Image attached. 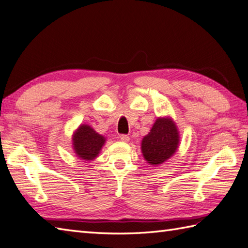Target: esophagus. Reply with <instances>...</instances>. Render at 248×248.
Here are the masks:
<instances>
[{"instance_id":"34e87169","label":"esophagus","mask_w":248,"mask_h":248,"mask_svg":"<svg viewBox=\"0 0 248 248\" xmlns=\"http://www.w3.org/2000/svg\"><path fill=\"white\" fill-rule=\"evenodd\" d=\"M120 139H121V141H123V142H128L129 141V137L127 135H121L120 136Z\"/></svg>"}]
</instances>
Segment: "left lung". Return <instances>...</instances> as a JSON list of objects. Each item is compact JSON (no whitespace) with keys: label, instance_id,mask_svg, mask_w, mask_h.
<instances>
[{"label":"left lung","instance_id":"obj_1","mask_svg":"<svg viewBox=\"0 0 248 248\" xmlns=\"http://www.w3.org/2000/svg\"><path fill=\"white\" fill-rule=\"evenodd\" d=\"M179 144L180 133L172 118L158 117L141 141V152L149 165L159 166L172 157Z\"/></svg>","mask_w":248,"mask_h":248}]
</instances>
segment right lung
I'll use <instances>...</instances> for the list:
<instances>
[{
    "mask_svg": "<svg viewBox=\"0 0 248 248\" xmlns=\"http://www.w3.org/2000/svg\"><path fill=\"white\" fill-rule=\"evenodd\" d=\"M73 149L77 157L82 160H94L106 142L103 135L96 133L88 124H81L73 134Z\"/></svg>",
    "mask_w": 248,
    "mask_h": 248,
    "instance_id": "1",
    "label": "right lung"
}]
</instances>
